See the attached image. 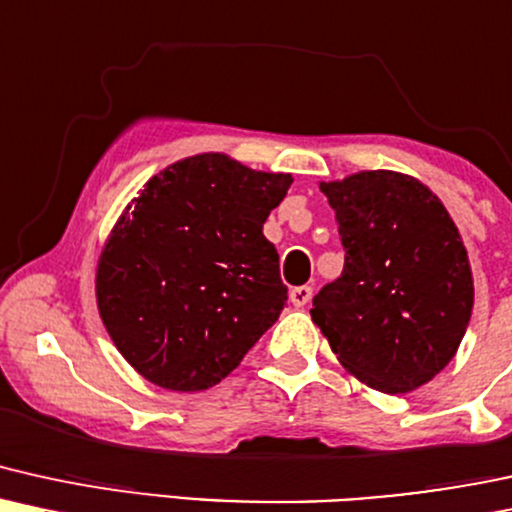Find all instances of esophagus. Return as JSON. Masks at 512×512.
I'll return each instance as SVG.
<instances>
[{"mask_svg":"<svg viewBox=\"0 0 512 512\" xmlns=\"http://www.w3.org/2000/svg\"><path fill=\"white\" fill-rule=\"evenodd\" d=\"M311 294H314V290H311L309 285H302V287H294L290 292V299L294 306H306L311 302Z\"/></svg>","mask_w":512,"mask_h":512,"instance_id":"34e87169","label":"esophagus"}]
</instances>
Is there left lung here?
Masks as SVG:
<instances>
[{
	"label": "left lung",
	"mask_w": 512,
	"mask_h": 512,
	"mask_svg": "<svg viewBox=\"0 0 512 512\" xmlns=\"http://www.w3.org/2000/svg\"><path fill=\"white\" fill-rule=\"evenodd\" d=\"M321 191L345 268L316 294L311 318L352 376L410 393L446 369L470 323L474 282L458 227L410 174L366 170Z\"/></svg>",
	"instance_id": "1"
}]
</instances>
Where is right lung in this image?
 <instances>
[{
  "instance_id": "obj_1",
  "label": "right lung",
  "mask_w": 512,
  "mask_h": 512,
  "mask_svg": "<svg viewBox=\"0 0 512 512\" xmlns=\"http://www.w3.org/2000/svg\"><path fill=\"white\" fill-rule=\"evenodd\" d=\"M290 184L292 174L201 153L155 174L126 206L102 246L95 297L143 378L206 390L278 321L287 287L263 222Z\"/></svg>"
}]
</instances>
